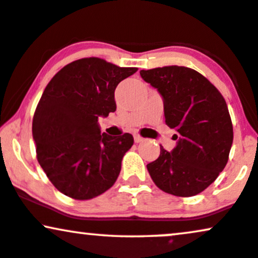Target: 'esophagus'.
<instances>
[{"label":"esophagus","mask_w":258,"mask_h":258,"mask_svg":"<svg viewBox=\"0 0 258 258\" xmlns=\"http://www.w3.org/2000/svg\"><path fill=\"white\" fill-rule=\"evenodd\" d=\"M133 138H135L136 143H142L143 140H144V138H142V137H140L139 135H135V136H133Z\"/></svg>","instance_id":"esophagus-1"}]
</instances>
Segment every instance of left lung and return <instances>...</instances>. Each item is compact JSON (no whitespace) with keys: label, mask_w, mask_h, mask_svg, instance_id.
I'll return each mask as SVG.
<instances>
[{"label":"left lung","mask_w":258,"mask_h":258,"mask_svg":"<svg viewBox=\"0 0 258 258\" xmlns=\"http://www.w3.org/2000/svg\"><path fill=\"white\" fill-rule=\"evenodd\" d=\"M140 76L164 101L165 123L177 135L171 152L146 165L152 181L165 193L194 197L224 170L233 142V127L223 95L206 77L190 68L142 70Z\"/></svg>","instance_id":"1"}]
</instances>
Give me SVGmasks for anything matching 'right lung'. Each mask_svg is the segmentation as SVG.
Instances as JSON below:
<instances>
[{"label":"right lung","mask_w":258,"mask_h":258,"mask_svg":"<svg viewBox=\"0 0 258 258\" xmlns=\"http://www.w3.org/2000/svg\"><path fill=\"white\" fill-rule=\"evenodd\" d=\"M137 70L82 58L65 65L45 88L32 132L39 164L60 193L89 200L115 183L133 137L101 133L97 120L115 112L116 86Z\"/></svg>","instance_id":"right-lung-1"}]
</instances>
